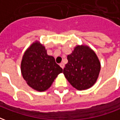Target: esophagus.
Wrapping results in <instances>:
<instances>
[{
	"instance_id": "obj_1",
	"label": "esophagus",
	"mask_w": 120,
	"mask_h": 120,
	"mask_svg": "<svg viewBox=\"0 0 120 120\" xmlns=\"http://www.w3.org/2000/svg\"><path fill=\"white\" fill-rule=\"evenodd\" d=\"M60 66L62 68V69H64V63H61V64H60Z\"/></svg>"
}]
</instances>
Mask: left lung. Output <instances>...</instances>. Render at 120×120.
<instances>
[{
	"label": "left lung",
	"mask_w": 120,
	"mask_h": 120,
	"mask_svg": "<svg viewBox=\"0 0 120 120\" xmlns=\"http://www.w3.org/2000/svg\"><path fill=\"white\" fill-rule=\"evenodd\" d=\"M64 69L65 78L77 90L88 89L97 81L101 64L95 52L86 45H77Z\"/></svg>",
	"instance_id": "left-lung-1"
}]
</instances>
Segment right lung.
<instances>
[{"mask_svg": "<svg viewBox=\"0 0 120 120\" xmlns=\"http://www.w3.org/2000/svg\"><path fill=\"white\" fill-rule=\"evenodd\" d=\"M63 69L55 58L39 41H35L26 50L21 61V73L30 87L39 92L47 90Z\"/></svg>", "mask_w": 120, "mask_h": 120, "instance_id": "add662e5", "label": "right lung"}]
</instances>
